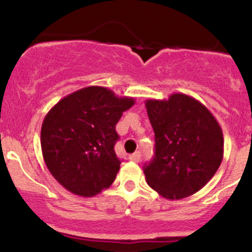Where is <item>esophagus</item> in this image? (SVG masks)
<instances>
[{
    "label": "esophagus",
    "instance_id": "34e87169",
    "mask_svg": "<svg viewBox=\"0 0 252 252\" xmlns=\"http://www.w3.org/2000/svg\"><path fill=\"white\" fill-rule=\"evenodd\" d=\"M130 161H134V162H140L141 160V153L140 152H135L134 154H131L129 156Z\"/></svg>",
    "mask_w": 252,
    "mask_h": 252
}]
</instances>
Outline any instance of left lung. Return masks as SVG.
I'll return each mask as SVG.
<instances>
[{
	"mask_svg": "<svg viewBox=\"0 0 252 252\" xmlns=\"http://www.w3.org/2000/svg\"><path fill=\"white\" fill-rule=\"evenodd\" d=\"M146 108L155 132L154 158L143 167L147 184L170 200L194 194L222 161L220 126L204 104L184 94L148 99Z\"/></svg>",
	"mask_w": 252,
	"mask_h": 252,
	"instance_id": "obj_1",
	"label": "left lung"
}]
</instances>
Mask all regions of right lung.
I'll list each match as a JSON object with an SVG mask.
<instances>
[{
	"mask_svg": "<svg viewBox=\"0 0 252 252\" xmlns=\"http://www.w3.org/2000/svg\"><path fill=\"white\" fill-rule=\"evenodd\" d=\"M135 99L103 86H88L63 97L45 116L41 150L54 179L80 196L110 187L120 170L115 153L116 124Z\"/></svg>",
	"mask_w": 252,
	"mask_h": 252,
	"instance_id": "right-lung-1",
	"label": "right lung"
}]
</instances>
